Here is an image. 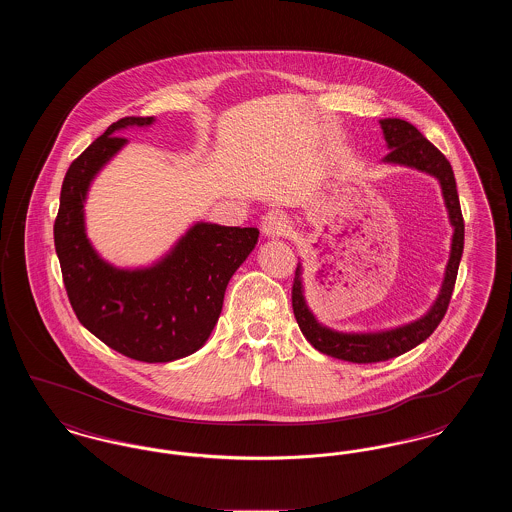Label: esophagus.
<instances>
[{"label": "esophagus", "instance_id": "1", "mask_svg": "<svg viewBox=\"0 0 512 512\" xmlns=\"http://www.w3.org/2000/svg\"><path fill=\"white\" fill-rule=\"evenodd\" d=\"M261 230L267 238H280L288 232V219L282 211H268L261 219Z\"/></svg>", "mask_w": 512, "mask_h": 512}]
</instances>
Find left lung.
Instances as JSON below:
<instances>
[{"instance_id": "8db88e82", "label": "left lung", "mask_w": 512, "mask_h": 512, "mask_svg": "<svg viewBox=\"0 0 512 512\" xmlns=\"http://www.w3.org/2000/svg\"><path fill=\"white\" fill-rule=\"evenodd\" d=\"M380 126L384 130L386 144L390 153L384 157V163L405 165L416 171L428 172L436 176L441 186V194L445 199V207L453 226V240L449 263L445 268V278L439 290L438 299L430 307V311L418 320L403 324L399 328H391L384 332H368V334H345L336 332L318 322L311 313L305 295H303V267L301 263L295 268L293 278L292 307L295 320L307 341L324 355L336 357L349 363H380L393 357H399L411 351L418 343L430 338V334L438 328L441 318L445 317L451 293L455 288L459 263L463 257L464 220L461 213V203L457 194V182L451 169V163L438 147L430 144L411 122L401 119H382Z\"/></svg>"}]
</instances>
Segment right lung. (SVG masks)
Returning a JSON list of instances; mask_svg holds the SVG:
<instances>
[{
    "label": "right lung",
    "mask_w": 512,
    "mask_h": 512,
    "mask_svg": "<svg viewBox=\"0 0 512 512\" xmlns=\"http://www.w3.org/2000/svg\"><path fill=\"white\" fill-rule=\"evenodd\" d=\"M153 117L113 122L69 167L53 226L74 315L96 338L144 363H171L209 340L232 274L253 251L257 228L194 224L171 251L147 268H117L103 261L86 238L84 201L105 163L126 146L117 136Z\"/></svg>",
    "instance_id": "add662e5"
}]
</instances>
